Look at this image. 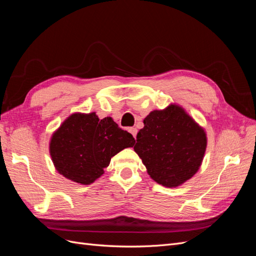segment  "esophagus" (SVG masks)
<instances>
[{
    "instance_id": "esophagus-1",
    "label": "esophagus",
    "mask_w": 256,
    "mask_h": 256,
    "mask_svg": "<svg viewBox=\"0 0 256 256\" xmlns=\"http://www.w3.org/2000/svg\"><path fill=\"white\" fill-rule=\"evenodd\" d=\"M129 131H130V134L134 136V138H136V134H138V129L136 128H134V127H132V128H130L129 129Z\"/></svg>"
}]
</instances>
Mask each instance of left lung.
Here are the masks:
<instances>
[{
	"instance_id": "left-lung-1",
	"label": "left lung",
	"mask_w": 256,
	"mask_h": 256,
	"mask_svg": "<svg viewBox=\"0 0 256 256\" xmlns=\"http://www.w3.org/2000/svg\"><path fill=\"white\" fill-rule=\"evenodd\" d=\"M143 122L134 148L148 175L168 188L190 180L198 171L206 152L204 128L176 104L152 111Z\"/></svg>"
}]
</instances>
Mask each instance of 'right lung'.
Returning a JSON list of instances; mask_svg holds the SVG:
<instances>
[{
	"instance_id": "right-lung-1",
	"label": "right lung",
	"mask_w": 256,
	"mask_h": 256,
	"mask_svg": "<svg viewBox=\"0 0 256 256\" xmlns=\"http://www.w3.org/2000/svg\"><path fill=\"white\" fill-rule=\"evenodd\" d=\"M134 143L132 134L120 128L112 118L99 120L95 112H76L54 131L49 152L60 175L90 184L104 173L113 156Z\"/></svg>"
}]
</instances>
